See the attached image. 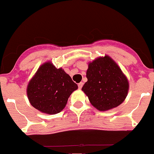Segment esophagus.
<instances>
[{"instance_id": "1", "label": "esophagus", "mask_w": 154, "mask_h": 154, "mask_svg": "<svg viewBox=\"0 0 154 154\" xmlns=\"http://www.w3.org/2000/svg\"><path fill=\"white\" fill-rule=\"evenodd\" d=\"M83 82H80V83H78V87H79V89H81L82 87H83Z\"/></svg>"}]
</instances>
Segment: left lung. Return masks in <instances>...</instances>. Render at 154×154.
<instances>
[{
    "label": "left lung",
    "mask_w": 154,
    "mask_h": 154,
    "mask_svg": "<svg viewBox=\"0 0 154 154\" xmlns=\"http://www.w3.org/2000/svg\"><path fill=\"white\" fill-rule=\"evenodd\" d=\"M86 77L87 82L82 87V91L97 110H110L126 99L129 80L117 62L107 55L89 62Z\"/></svg>",
    "instance_id": "8db88e82"
}]
</instances>
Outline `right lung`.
I'll return each mask as SVG.
<instances>
[{"label":"right lung","instance_id":"obj_1","mask_svg":"<svg viewBox=\"0 0 154 154\" xmlns=\"http://www.w3.org/2000/svg\"><path fill=\"white\" fill-rule=\"evenodd\" d=\"M78 89L71 77L50 61L39 67L27 86V96L34 108L47 114H56L66 106L68 98Z\"/></svg>","mask_w":154,"mask_h":154}]
</instances>
